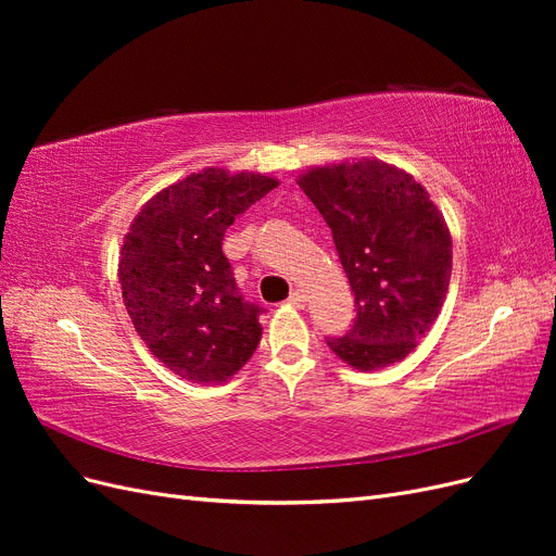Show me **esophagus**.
I'll return each mask as SVG.
<instances>
[{
  "instance_id": "1",
  "label": "esophagus",
  "mask_w": 556,
  "mask_h": 556,
  "mask_svg": "<svg viewBox=\"0 0 556 556\" xmlns=\"http://www.w3.org/2000/svg\"><path fill=\"white\" fill-rule=\"evenodd\" d=\"M288 304H290V306H296V308H304V306H306V294H304V290H294V292L290 294V299H288Z\"/></svg>"
}]
</instances>
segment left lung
<instances>
[{"label": "left lung", "mask_w": 556, "mask_h": 556, "mask_svg": "<svg viewBox=\"0 0 556 556\" xmlns=\"http://www.w3.org/2000/svg\"><path fill=\"white\" fill-rule=\"evenodd\" d=\"M296 182L329 225L357 301L355 325L327 345L357 371L406 359L447 294L443 213L408 172L376 157L311 166Z\"/></svg>", "instance_id": "left-lung-1"}]
</instances>
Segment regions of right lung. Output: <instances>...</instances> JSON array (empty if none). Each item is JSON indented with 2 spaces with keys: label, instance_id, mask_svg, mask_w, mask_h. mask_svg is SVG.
<instances>
[{
  "label": "right lung",
  "instance_id": "right-lung-1",
  "mask_svg": "<svg viewBox=\"0 0 556 556\" xmlns=\"http://www.w3.org/2000/svg\"><path fill=\"white\" fill-rule=\"evenodd\" d=\"M274 188L271 176L208 166L148 199L125 233L117 280L131 325L185 380L227 382L257 350L262 308L239 294L223 237Z\"/></svg>",
  "mask_w": 556,
  "mask_h": 556
}]
</instances>
